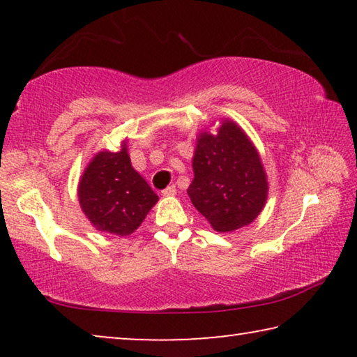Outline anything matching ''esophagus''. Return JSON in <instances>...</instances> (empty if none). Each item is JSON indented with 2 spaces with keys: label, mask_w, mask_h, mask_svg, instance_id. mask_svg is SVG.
<instances>
[{
  "label": "esophagus",
  "mask_w": 357,
  "mask_h": 357,
  "mask_svg": "<svg viewBox=\"0 0 357 357\" xmlns=\"http://www.w3.org/2000/svg\"><path fill=\"white\" fill-rule=\"evenodd\" d=\"M162 195H164V197H173V195H176V185H168L167 189L162 190Z\"/></svg>",
  "instance_id": "obj_1"
}]
</instances>
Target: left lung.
Masks as SVG:
<instances>
[{
	"label": "left lung",
	"instance_id": "8db88e82",
	"mask_svg": "<svg viewBox=\"0 0 357 357\" xmlns=\"http://www.w3.org/2000/svg\"><path fill=\"white\" fill-rule=\"evenodd\" d=\"M190 202L215 231L249 225L268 200V178L259 154L236 123L222 119L217 134L202 132L192 159Z\"/></svg>",
	"mask_w": 357,
	"mask_h": 357
}]
</instances>
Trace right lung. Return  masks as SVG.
<instances>
[{"instance_id":"obj_1","label":"right lung","mask_w":357,"mask_h":357,"mask_svg":"<svg viewBox=\"0 0 357 357\" xmlns=\"http://www.w3.org/2000/svg\"><path fill=\"white\" fill-rule=\"evenodd\" d=\"M159 200L130 164L126 142L121 151H100L93 157L78 183L83 214L99 231L129 236L142 225Z\"/></svg>"}]
</instances>
